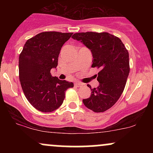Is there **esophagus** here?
<instances>
[{
  "label": "esophagus",
  "mask_w": 153,
  "mask_h": 153,
  "mask_svg": "<svg viewBox=\"0 0 153 153\" xmlns=\"http://www.w3.org/2000/svg\"><path fill=\"white\" fill-rule=\"evenodd\" d=\"M75 85L76 87H80V86H82V85H83V84H82V82H75Z\"/></svg>",
  "instance_id": "esophagus-1"
}]
</instances>
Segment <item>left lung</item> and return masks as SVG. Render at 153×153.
<instances>
[{
  "label": "left lung",
  "instance_id": "8db88e82",
  "mask_svg": "<svg viewBox=\"0 0 153 153\" xmlns=\"http://www.w3.org/2000/svg\"><path fill=\"white\" fill-rule=\"evenodd\" d=\"M92 52V68L99 70L97 80L99 85L91 88V95L83 99L84 105L99 113L109 109L117 103L125 88L129 75V52L122 40L108 32H80L73 34Z\"/></svg>",
  "mask_w": 153,
  "mask_h": 153
}]
</instances>
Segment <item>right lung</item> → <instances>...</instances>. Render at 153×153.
<instances>
[{
	"label": "right lung",
	"instance_id": "add662e5",
	"mask_svg": "<svg viewBox=\"0 0 153 153\" xmlns=\"http://www.w3.org/2000/svg\"><path fill=\"white\" fill-rule=\"evenodd\" d=\"M73 33L45 31L26 41L19 55V80L26 99L36 109L52 112L62 104L73 82L51 75L57 66L61 47Z\"/></svg>",
	"mask_w": 153,
	"mask_h": 153
}]
</instances>
